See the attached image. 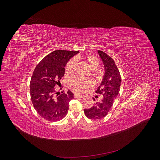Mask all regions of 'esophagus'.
<instances>
[{"label":"esophagus","instance_id":"34e87169","mask_svg":"<svg viewBox=\"0 0 160 160\" xmlns=\"http://www.w3.org/2000/svg\"><path fill=\"white\" fill-rule=\"evenodd\" d=\"M74 98H83V96H81V95H79V94L75 93V94L74 95Z\"/></svg>","mask_w":160,"mask_h":160}]
</instances>
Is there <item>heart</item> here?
I'll return each mask as SVG.
<instances>
[{
	"label": "heart",
	"mask_w": 160,
	"mask_h": 160,
	"mask_svg": "<svg viewBox=\"0 0 160 160\" xmlns=\"http://www.w3.org/2000/svg\"><path fill=\"white\" fill-rule=\"evenodd\" d=\"M84 60L92 70L97 69L99 66V61L98 57L94 55H88L85 56L84 57ZM77 62L75 59L69 60L65 68V75L70 76L74 74ZM93 85L94 83L91 79L81 78V77H75V78L72 79L69 83L70 89L77 93H84Z\"/></svg>",
	"instance_id": "heart-1"
}]
</instances>
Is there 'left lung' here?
<instances>
[{
  "mask_svg": "<svg viewBox=\"0 0 160 160\" xmlns=\"http://www.w3.org/2000/svg\"><path fill=\"white\" fill-rule=\"evenodd\" d=\"M98 53L103 61L105 72L102 82L95 92L103 97L100 101L95 102L92 108L84 109L87 118L90 119H102L108 114L119 93L122 82L120 72L114 60L103 51H98ZM93 99L95 101V99Z\"/></svg>",
  "mask_w": 160,
  "mask_h": 160,
  "instance_id": "left-lung-1",
  "label": "left lung"
}]
</instances>
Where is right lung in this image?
<instances>
[{"label": "right lung", "mask_w": 160, "mask_h": 160, "mask_svg": "<svg viewBox=\"0 0 160 160\" xmlns=\"http://www.w3.org/2000/svg\"><path fill=\"white\" fill-rule=\"evenodd\" d=\"M78 52L66 50L52 51L43 58L33 71L30 85L31 101L37 112L47 121L58 122L68 112L69 103L73 99V93L68 90L59 95L55 87L59 85L64 76L67 61Z\"/></svg>", "instance_id": "obj_1"}]
</instances>
